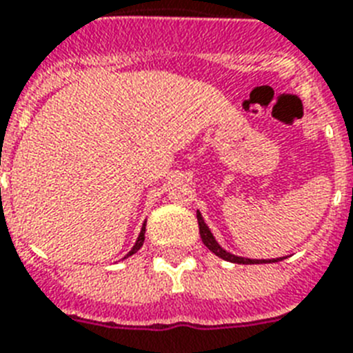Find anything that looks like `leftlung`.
I'll return each mask as SVG.
<instances>
[{
	"instance_id": "obj_1",
	"label": "left lung",
	"mask_w": 353,
	"mask_h": 353,
	"mask_svg": "<svg viewBox=\"0 0 353 353\" xmlns=\"http://www.w3.org/2000/svg\"><path fill=\"white\" fill-rule=\"evenodd\" d=\"M197 223H199V234H201V239L203 243H205V246L210 252H214L217 257H221V259L230 261V263H237V265H259V263H276V261L283 259V257H279V259H245V257L234 256V254L223 250L221 246H219V243L216 241V237L212 236L210 228L206 226L205 219H203V216L199 212H197Z\"/></svg>"
}]
</instances>
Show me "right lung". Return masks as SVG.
Listing matches in <instances>:
<instances>
[{"label":"right lung","instance_id":"1","mask_svg":"<svg viewBox=\"0 0 353 353\" xmlns=\"http://www.w3.org/2000/svg\"><path fill=\"white\" fill-rule=\"evenodd\" d=\"M143 241H145V225H143V228H141V234H139V237H137L136 245L132 246V250L128 252V254H127V257H128V256H132V254H136V252L139 250V248H141V246H143Z\"/></svg>","mask_w":353,"mask_h":353}]
</instances>
